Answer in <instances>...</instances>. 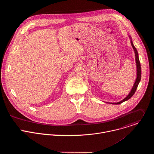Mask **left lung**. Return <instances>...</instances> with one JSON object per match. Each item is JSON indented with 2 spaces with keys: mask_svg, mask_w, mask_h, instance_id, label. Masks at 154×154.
Returning <instances> with one entry per match:
<instances>
[{
  "mask_svg": "<svg viewBox=\"0 0 154 154\" xmlns=\"http://www.w3.org/2000/svg\"><path fill=\"white\" fill-rule=\"evenodd\" d=\"M129 38L130 39V42H131V45L132 46L134 51L135 52V61H136V64H137V79L135 80V82L134 84V86L132 87V88H131L130 92L129 93V94L124 98L123 99V100H121L120 102H113V103H112V104H120L127 100H128L130 97H131L133 96V95L135 94L137 89V87L138 85L141 80V64H140V60H139V57H138V51L137 50V49L135 48V47L134 46V44H133V41L132 39H131V38L130 35H128Z\"/></svg>",
  "mask_w": 154,
  "mask_h": 154,
  "instance_id": "left-lung-1",
  "label": "left lung"
}]
</instances>
